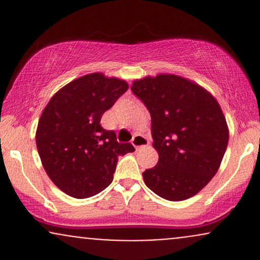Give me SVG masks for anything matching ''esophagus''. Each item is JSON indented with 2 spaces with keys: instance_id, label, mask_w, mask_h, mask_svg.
Segmentation results:
<instances>
[{
  "instance_id": "esophagus-1",
  "label": "esophagus",
  "mask_w": 260,
  "mask_h": 260,
  "mask_svg": "<svg viewBox=\"0 0 260 260\" xmlns=\"http://www.w3.org/2000/svg\"><path fill=\"white\" fill-rule=\"evenodd\" d=\"M132 144L133 147L136 149H139L142 147H145V145L149 144V140L147 137H144L143 134H139V133H136L133 136V139H132Z\"/></svg>"
}]
</instances>
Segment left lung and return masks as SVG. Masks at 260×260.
<instances>
[{
  "mask_svg": "<svg viewBox=\"0 0 260 260\" xmlns=\"http://www.w3.org/2000/svg\"><path fill=\"white\" fill-rule=\"evenodd\" d=\"M133 94L151 116L159 161L143 172L161 198L180 202L196 196L215 176L229 143L219 103L201 85L175 74L134 80Z\"/></svg>",
  "mask_w": 260,
  "mask_h": 260,
  "instance_id": "left-lung-1",
  "label": "left lung"
}]
</instances>
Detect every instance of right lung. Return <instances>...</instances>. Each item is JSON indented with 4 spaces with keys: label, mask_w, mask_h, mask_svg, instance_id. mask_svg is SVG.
I'll return each instance as SVG.
<instances>
[{
    "label": "right lung",
    "mask_w": 260,
    "mask_h": 260,
    "mask_svg": "<svg viewBox=\"0 0 260 260\" xmlns=\"http://www.w3.org/2000/svg\"><path fill=\"white\" fill-rule=\"evenodd\" d=\"M127 89L124 80L90 73L59 89L44 109L37 148L46 174L66 194L84 199L100 193L112 182L118 156L136 150L100 124Z\"/></svg>",
    "instance_id": "right-lung-1"
}]
</instances>
